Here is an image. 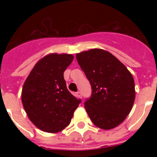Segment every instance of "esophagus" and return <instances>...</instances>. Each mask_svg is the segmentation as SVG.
<instances>
[{"label":"esophagus","mask_w":157,"mask_h":157,"mask_svg":"<svg viewBox=\"0 0 157 157\" xmlns=\"http://www.w3.org/2000/svg\"><path fill=\"white\" fill-rule=\"evenodd\" d=\"M75 94H76V96H77L78 98H82V93L81 92H77Z\"/></svg>","instance_id":"obj_1"}]
</instances>
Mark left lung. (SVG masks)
I'll return each mask as SVG.
<instances>
[{
    "mask_svg": "<svg viewBox=\"0 0 157 157\" xmlns=\"http://www.w3.org/2000/svg\"><path fill=\"white\" fill-rule=\"evenodd\" d=\"M76 59L93 90L85 102L89 117L103 130L119 126L130 112L135 99L131 73L116 56L104 49L77 53Z\"/></svg>",
    "mask_w": 157,
    "mask_h": 157,
    "instance_id": "1",
    "label": "left lung"
}]
</instances>
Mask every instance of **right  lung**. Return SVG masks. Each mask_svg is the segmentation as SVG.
<instances>
[{
	"label": "right lung",
	"instance_id": "add662e5",
	"mask_svg": "<svg viewBox=\"0 0 157 157\" xmlns=\"http://www.w3.org/2000/svg\"><path fill=\"white\" fill-rule=\"evenodd\" d=\"M71 54L51 53L41 58L23 84L22 102L30 121L48 133L63 130L81 102L67 88L63 72Z\"/></svg>",
	"mask_w": 157,
	"mask_h": 157
}]
</instances>
